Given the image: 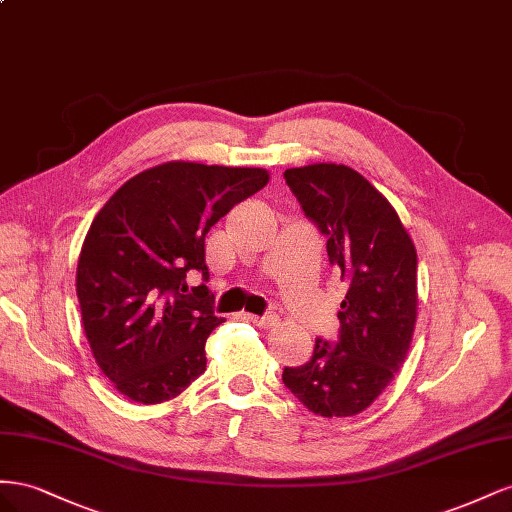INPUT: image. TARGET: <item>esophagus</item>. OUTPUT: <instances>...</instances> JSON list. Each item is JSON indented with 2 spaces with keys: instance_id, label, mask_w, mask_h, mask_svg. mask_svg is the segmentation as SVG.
<instances>
[{
  "instance_id": "1",
  "label": "esophagus",
  "mask_w": 512,
  "mask_h": 512,
  "mask_svg": "<svg viewBox=\"0 0 512 512\" xmlns=\"http://www.w3.org/2000/svg\"><path fill=\"white\" fill-rule=\"evenodd\" d=\"M242 319L251 321V324H255V326H259V328H268V326H274V324H276V315H264V317H259V315H251V313H242Z\"/></svg>"
}]
</instances>
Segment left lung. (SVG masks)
I'll return each mask as SVG.
<instances>
[{
	"label": "left lung",
	"mask_w": 512,
	"mask_h": 512,
	"mask_svg": "<svg viewBox=\"0 0 512 512\" xmlns=\"http://www.w3.org/2000/svg\"><path fill=\"white\" fill-rule=\"evenodd\" d=\"M285 182L328 238L330 264L349 289L337 345L317 339L313 358L285 367L283 382L317 416H356L386 390L412 345L416 246L390 201L352 167L287 169Z\"/></svg>",
	"instance_id": "left-lung-1"
}]
</instances>
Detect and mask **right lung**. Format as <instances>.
I'll return each mask as SVG.
<instances>
[{"instance_id": "add662e5", "label": "right lung", "mask_w": 512, "mask_h": 512, "mask_svg": "<svg viewBox=\"0 0 512 512\" xmlns=\"http://www.w3.org/2000/svg\"><path fill=\"white\" fill-rule=\"evenodd\" d=\"M268 180L257 167L171 160L96 214L77 266L81 319L100 371L130 401H169L206 371V341L223 324L206 287V233Z\"/></svg>"}]
</instances>
